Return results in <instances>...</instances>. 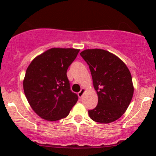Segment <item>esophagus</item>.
Instances as JSON below:
<instances>
[{"instance_id": "34e87169", "label": "esophagus", "mask_w": 156, "mask_h": 156, "mask_svg": "<svg viewBox=\"0 0 156 156\" xmlns=\"http://www.w3.org/2000/svg\"><path fill=\"white\" fill-rule=\"evenodd\" d=\"M84 92H85V89H84V88H81V90H80V92L78 93V97H79L80 98H81V97H82V96L84 95Z\"/></svg>"}]
</instances>
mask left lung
Listing matches in <instances>:
<instances>
[{
    "label": "left lung",
    "instance_id": "left-lung-1",
    "mask_svg": "<svg viewBox=\"0 0 156 156\" xmlns=\"http://www.w3.org/2000/svg\"><path fill=\"white\" fill-rule=\"evenodd\" d=\"M89 66L98 104L88 111L94 122L108 124L125 112L133 94L132 77L125 62L102 49H87L80 53Z\"/></svg>",
    "mask_w": 156,
    "mask_h": 156
}]
</instances>
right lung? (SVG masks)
Listing matches in <instances>:
<instances>
[{
  "instance_id": "obj_1",
  "label": "right lung",
  "mask_w": 156,
  "mask_h": 156,
  "mask_svg": "<svg viewBox=\"0 0 156 156\" xmlns=\"http://www.w3.org/2000/svg\"><path fill=\"white\" fill-rule=\"evenodd\" d=\"M80 50L51 48L36 56L23 80L25 95L41 119L54 122L67 117L78 97L70 90L67 69Z\"/></svg>"
}]
</instances>
